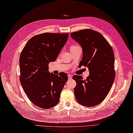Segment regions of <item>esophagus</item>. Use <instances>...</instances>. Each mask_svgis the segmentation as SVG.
Here are the masks:
<instances>
[{
  "label": "esophagus",
  "mask_w": 133,
  "mask_h": 133,
  "mask_svg": "<svg viewBox=\"0 0 133 133\" xmlns=\"http://www.w3.org/2000/svg\"><path fill=\"white\" fill-rule=\"evenodd\" d=\"M68 79H72V76L71 75L69 74V75H68Z\"/></svg>",
  "instance_id": "obj_1"
}]
</instances>
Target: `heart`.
Returning <instances> with one entry per match:
<instances>
[{
	"label": "heart",
	"instance_id": "heart-1",
	"mask_svg": "<svg viewBox=\"0 0 133 133\" xmlns=\"http://www.w3.org/2000/svg\"><path fill=\"white\" fill-rule=\"evenodd\" d=\"M78 45H72L71 47H70V48H76V47H77V46H78Z\"/></svg>",
	"mask_w": 133,
	"mask_h": 133
}]
</instances>
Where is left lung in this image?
Instances as JSON below:
<instances>
[{
  "label": "left lung",
  "mask_w": 133,
  "mask_h": 133,
  "mask_svg": "<svg viewBox=\"0 0 133 133\" xmlns=\"http://www.w3.org/2000/svg\"><path fill=\"white\" fill-rule=\"evenodd\" d=\"M83 50L80 66H87L89 76L83 80L75 75L74 89L76 99L79 104L94 106L104 100L110 92L115 78V55L110 44L101 34L89 29L71 33Z\"/></svg>",
  "instance_id": "obj_1"
}]
</instances>
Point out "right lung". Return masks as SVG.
<instances>
[{
	"mask_svg": "<svg viewBox=\"0 0 133 133\" xmlns=\"http://www.w3.org/2000/svg\"><path fill=\"white\" fill-rule=\"evenodd\" d=\"M68 33H45L31 38L19 56V81L28 99L36 106L48 109L58 103L68 79L67 75L49 71V63L55 61L66 43Z\"/></svg>",
	"mask_w": 133,
	"mask_h": 133,
	"instance_id": "1",
	"label": "right lung"
}]
</instances>
